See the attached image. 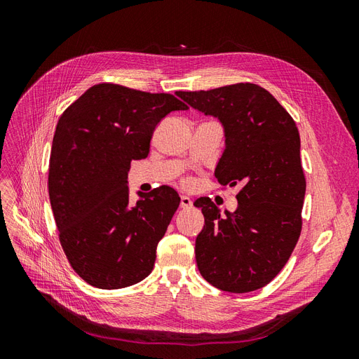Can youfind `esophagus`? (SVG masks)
I'll list each match as a JSON object with an SVG mask.
<instances>
[{
  "instance_id": "obj_1",
  "label": "esophagus",
  "mask_w": 359,
  "mask_h": 359,
  "mask_svg": "<svg viewBox=\"0 0 359 359\" xmlns=\"http://www.w3.org/2000/svg\"><path fill=\"white\" fill-rule=\"evenodd\" d=\"M180 206H181L182 210H189V208H191V206H193V201L189 196H181Z\"/></svg>"
}]
</instances>
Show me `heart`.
Wrapping results in <instances>:
<instances>
[{"label":"heart","mask_w":359,"mask_h":359,"mask_svg":"<svg viewBox=\"0 0 359 359\" xmlns=\"http://www.w3.org/2000/svg\"><path fill=\"white\" fill-rule=\"evenodd\" d=\"M186 182H190V181H186Z\"/></svg>","instance_id":"1"}]
</instances>
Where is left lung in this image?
<instances>
[{
    "label": "left lung",
    "instance_id": "1",
    "mask_svg": "<svg viewBox=\"0 0 359 359\" xmlns=\"http://www.w3.org/2000/svg\"><path fill=\"white\" fill-rule=\"evenodd\" d=\"M184 102L224 126L226 149L217 165L222 186H236L238 208L222 215L210 198L196 238V264L217 289L245 293L266 286L289 260L302 229L306 177L299 132L276 97L240 82L208 91H178Z\"/></svg>",
    "mask_w": 359,
    "mask_h": 359
}]
</instances>
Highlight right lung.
<instances>
[{"mask_svg":"<svg viewBox=\"0 0 359 359\" xmlns=\"http://www.w3.org/2000/svg\"><path fill=\"white\" fill-rule=\"evenodd\" d=\"M189 106L168 93L97 83L58 119L48 189L70 266L99 289H123L149 276L157 244L180 206L161 186L128 201L130 163L145 158L156 126Z\"/></svg>","mask_w":359,"mask_h":359,"instance_id":"right-lung-1","label":"right lung"}]
</instances>
